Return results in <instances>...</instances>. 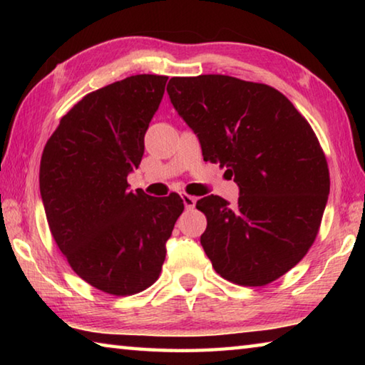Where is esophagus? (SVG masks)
Returning a JSON list of instances; mask_svg holds the SVG:
<instances>
[{
    "mask_svg": "<svg viewBox=\"0 0 365 365\" xmlns=\"http://www.w3.org/2000/svg\"><path fill=\"white\" fill-rule=\"evenodd\" d=\"M182 200H183V205H185V207L188 209H193L195 206H196V197L195 196H190V195H187V193H183L182 195Z\"/></svg>",
    "mask_w": 365,
    "mask_h": 365,
    "instance_id": "obj_1",
    "label": "esophagus"
}]
</instances>
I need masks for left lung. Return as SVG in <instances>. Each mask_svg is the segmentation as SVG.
I'll list each match as a JSON object with an SVG mask.
<instances>
[{
	"instance_id": "1",
	"label": "left lung",
	"mask_w": 365,
	"mask_h": 365,
	"mask_svg": "<svg viewBox=\"0 0 365 365\" xmlns=\"http://www.w3.org/2000/svg\"><path fill=\"white\" fill-rule=\"evenodd\" d=\"M172 104L201 143L202 158L227 168L240 197L196 202L207 227L201 245L225 280L264 287L311 248L330 193L325 154L292 101L269 85L230 76L172 77Z\"/></svg>"
}]
</instances>
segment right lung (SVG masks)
<instances>
[{"instance_id":"obj_1","label":"right lung","mask_w":365,"mask_h":365,"mask_svg":"<svg viewBox=\"0 0 365 365\" xmlns=\"http://www.w3.org/2000/svg\"><path fill=\"white\" fill-rule=\"evenodd\" d=\"M168 78L140 73L91 91L61 119L41 154L40 193L54 242L80 279L114 296L159 279L183 212L177 193L154 197L127 183Z\"/></svg>"}]
</instances>
